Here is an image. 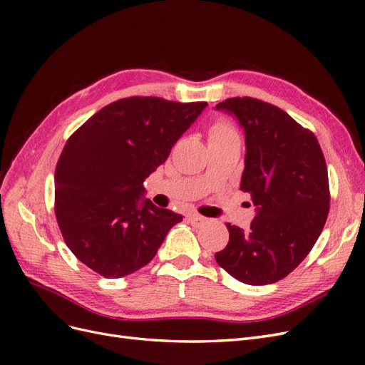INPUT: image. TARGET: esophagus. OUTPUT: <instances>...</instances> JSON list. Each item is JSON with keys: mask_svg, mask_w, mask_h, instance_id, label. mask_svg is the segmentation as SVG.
<instances>
[{"mask_svg": "<svg viewBox=\"0 0 365 365\" xmlns=\"http://www.w3.org/2000/svg\"><path fill=\"white\" fill-rule=\"evenodd\" d=\"M187 220H189V222H190L192 225L200 227V225H202V224L207 222V217L200 216V215H196V213H190V215H187Z\"/></svg>", "mask_w": 365, "mask_h": 365, "instance_id": "34e87169", "label": "esophagus"}]
</instances>
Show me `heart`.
<instances>
[{"mask_svg":"<svg viewBox=\"0 0 365 365\" xmlns=\"http://www.w3.org/2000/svg\"><path fill=\"white\" fill-rule=\"evenodd\" d=\"M210 140H220V138H239L237 130L225 123V121H217L212 128H210Z\"/></svg>","mask_w":365,"mask_h":365,"instance_id":"obj_1","label":"heart"}]
</instances>
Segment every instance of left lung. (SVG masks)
I'll use <instances>...</instances> for the list:
<instances>
[{
	"mask_svg": "<svg viewBox=\"0 0 365 365\" xmlns=\"http://www.w3.org/2000/svg\"><path fill=\"white\" fill-rule=\"evenodd\" d=\"M216 109L244 128L240 190L251 195L256 216L248 230L227 224L230 240L215 259L242 283H275L304 260L326 224L330 193L323 150L311 130L271 103L233 97Z\"/></svg>",
	"mask_w": 365,
	"mask_h": 365,
	"instance_id": "8db88e82",
	"label": "left lung"
}]
</instances>
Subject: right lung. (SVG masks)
I'll return each mask as SVG.
<instances>
[{
    "label": "right lung",
    "instance_id": "add662e5",
    "mask_svg": "<svg viewBox=\"0 0 365 365\" xmlns=\"http://www.w3.org/2000/svg\"><path fill=\"white\" fill-rule=\"evenodd\" d=\"M205 106L120 98L68 138L54 172V213L65 244L88 268L106 279L135 272L181 222L143 196V182Z\"/></svg>",
    "mask_w": 365,
    "mask_h": 365
}]
</instances>
